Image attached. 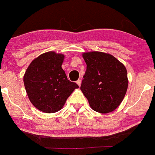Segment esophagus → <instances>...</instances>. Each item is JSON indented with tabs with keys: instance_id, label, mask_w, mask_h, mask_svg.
Masks as SVG:
<instances>
[{
	"instance_id": "obj_1",
	"label": "esophagus",
	"mask_w": 155,
	"mask_h": 155,
	"mask_svg": "<svg viewBox=\"0 0 155 155\" xmlns=\"http://www.w3.org/2000/svg\"><path fill=\"white\" fill-rule=\"evenodd\" d=\"M76 83H77L78 86H81V80H80V79H78V80L76 81Z\"/></svg>"
}]
</instances>
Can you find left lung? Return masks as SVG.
Listing matches in <instances>:
<instances>
[{"mask_svg": "<svg viewBox=\"0 0 155 155\" xmlns=\"http://www.w3.org/2000/svg\"><path fill=\"white\" fill-rule=\"evenodd\" d=\"M86 71L80 89L91 108L102 114L115 110L128 86L127 69L115 56L99 51L82 53Z\"/></svg>", "mask_w": 155, "mask_h": 155, "instance_id": "left-lung-1", "label": "left lung"}]
</instances>
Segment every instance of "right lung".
<instances>
[{
    "instance_id": "add662e5",
    "label": "right lung",
    "mask_w": 155,
    "mask_h": 155,
    "mask_svg": "<svg viewBox=\"0 0 155 155\" xmlns=\"http://www.w3.org/2000/svg\"><path fill=\"white\" fill-rule=\"evenodd\" d=\"M64 55L50 51L30 63L24 76L27 96L34 107L45 113L61 110L76 83L67 79L62 68Z\"/></svg>"
}]
</instances>
